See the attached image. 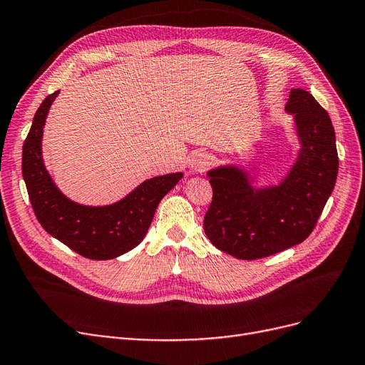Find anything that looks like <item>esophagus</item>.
Wrapping results in <instances>:
<instances>
[{
	"label": "esophagus",
	"mask_w": 365,
	"mask_h": 365,
	"mask_svg": "<svg viewBox=\"0 0 365 365\" xmlns=\"http://www.w3.org/2000/svg\"><path fill=\"white\" fill-rule=\"evenodd\" d=\"M210 163H211L210 155L207 153H202V151L192 154V157L188 158V168H190L192 172H196V173L205 172L208 169Z\"/></svg>",
	"instance_id": "obj_1"
}]
</instances>
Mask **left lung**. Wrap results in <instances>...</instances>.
Masks as SVG:
<instances>
[{
    "label": "left lung",
    "instance_id": "obj_1",
    "mask_svg": "<svg viewBox=\"0 0 365 365\" xmlns=\"http://www.w3.org/2000/svg\"><path fill=\"white\" fill-rule=\"evenodd\" d=\"M301 148L279 185L255 188L238 166L208 172L212 202L203 218L208 240L237 259L267 257L301 244L313 232L339 173L335 132L328 112L304 90H290Z\"/></svg>",
    "mask_w": 365,
    "mask_h": 365
}]
</instances>
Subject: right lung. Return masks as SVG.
Here are the masks:
<instances>
[{"label": "right lung", "mask_w": 365, "mask_h": 365, "mask_svg": "<svg viewBox=\"0 0 365 365\" xmlns=\"http://www.w3.org/2000/svg\"><path fill=\"white\" fill-rule=\"evenodd\" d=\"M60 91L37 109L22 151V175L38 223L73 252L94 260L118 257L143 240L160 200L182 178V172L143 181L120 202L86 207L66 197L48 173L41 157V136L51 105Z\"/></svg>", "instance_id": "1"}]
</instances>
